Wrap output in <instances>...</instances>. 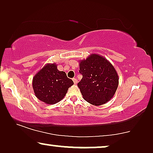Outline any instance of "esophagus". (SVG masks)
<instances>
[{
  "instance_id": "1",
  "label": "esophagus",
  "mask_w": 153,
  "mask_h": 153,
  "mask_svg": "<svg viewBox=\"0 0 153 153\" xmlns=\"http://www.w3.org/2000/svg\"><path fill=\"white\" fill-rule=\"evenodd\" d=\"M72 80H73V81H74V84H76V83H78V81H77V79L76 78H74V79H72Z\"/></svg>"
}]
</instances>
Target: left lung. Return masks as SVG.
<instances>
[{
	"label": "left lung",
	"mask_w": 153,
	"mask_h": 153,
	"mask_svg": "<svg viewBox=\"0 0 153 153\" xmlns=\"http://www.w3.org/2000/svg\"><path fill=\"white\" fill-rule=\"evenodd\" d=\"M79 72L83 77L77 85L85 101L100 106L114 97L118 86V75L104 56L92 53L86 59L80 60Z\"/></svg>",
	"instance_id": "8db88e82"
}]
</instances>
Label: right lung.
Instances as JSON below:
<instances>
[{
    "label": "right lung",
    "mask_w": 153,
    "mask_h": 153,
    "mask_svg": "<svg viewBox=\"0 0 153 153\" xmlns=\"http://www.w3.org/2000/svg\"><path fill=\"white\" fill-rule=\"evenodd\" d=\"M74 84L66 73L59 71L56 63H47L33 79V88L37 99L47 104H54L65 96Z\"/></svg>",
    "instance_id": "right-lung-1"
}]
</instances>
